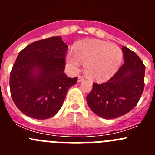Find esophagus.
I'll return each instance as SVG.
<instances>
[{
    "label": "esophagus",
    "instance_id": "obj_1",
    "mask_svg": "<svg viewBox=\"0 0 155 155\" xmlns=\"http://www.w3.org/2000/svg\"><path fill=\"white\" fill-rule=\"evenodd\" d=\"M84 80V78L81 76H78V82H81V81H83Z\"/></svg>",
    "mask_w": 155,
    "mask_h": 155
}]
</instances>
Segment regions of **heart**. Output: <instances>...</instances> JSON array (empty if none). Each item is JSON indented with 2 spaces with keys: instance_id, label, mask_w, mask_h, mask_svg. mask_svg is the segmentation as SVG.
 Wrapping results in <instances>:
<instances>
[{
  "instance_id": "1",
  "label": "heart",
  "mask_w": 155,
  "mask_h": 155,
  "mask_svg": "<svg viewBox=\"0 0 155 155\" xmlns=\"http://www.w3.org/2000/svg\"><path fill=\"white\" fill-rule=\"evenodd\" d=\"M123 61V52L118 46L98 39H88L75 45L73 52L66 56V64L72 71L84 64V72L90 78L105 81L118 71Z\"/></svg>"
}]
</instances>
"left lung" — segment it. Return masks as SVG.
Returning <instances> with one entry per match:
<instances>
[{"label":"left lung","instance_id":"obj_1","mask_svg":"<svg viewBox=\"0 0 155 155\" xmlns=\"http://www.w3.org/2000/svg\"><path fill=\"white\" fill-rule=\"evenodd\" d=\"M124 64L107 82L93 84L86 97L94 114L103 119H115L132 110L144 88L145 66L136 53L122 47Z\"/></svg>","mask_w":155,"mask_h":155}]
</instances>
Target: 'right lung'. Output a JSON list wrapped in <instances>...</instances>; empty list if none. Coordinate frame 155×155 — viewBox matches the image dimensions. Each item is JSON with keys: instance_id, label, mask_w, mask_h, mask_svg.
Returning a JSON list of instances; mask_svg holds the SVG:
<instances>
[{"instance_id": "add662e5", "label": "right lung", "mask_w": 155, "mask_h": 155, "mask_svg": "<svg viewBox=\"0 0 155 155\" xmlns=\"http://www.w3.org/2000/svg\"><path fill=\"white\" fill-rule=\"evenodd\" d=\"M68 45L61 36L28 45L18 55L10 74L14 103L25 115L36 120L55 116L77 77L64 73Z\"/></svg>"}]
</instances>
